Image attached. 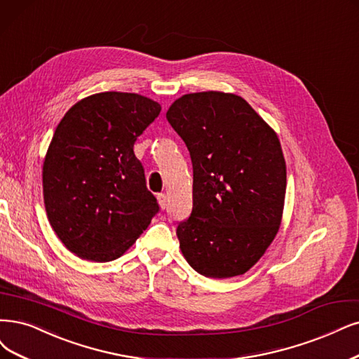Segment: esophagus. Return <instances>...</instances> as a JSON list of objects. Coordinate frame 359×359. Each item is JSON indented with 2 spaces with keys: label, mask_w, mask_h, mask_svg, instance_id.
I'll use <instances>...</instances> for the list:
<instances>
[{
  "label": "esophagus",
  "mask_w": 359,
  "mask_h": 359,
  "mask_svg": "<svg viewBox=\"0 0 359 359\" xmlns=\"http://www.w3.org/2000/svg\"><path fill=\"white\" fill-rule=\"evenodd\" d=\"M158 203H159V205H161V208L164 210L167 207V204H168L167 195L165 194H158Z\"/></svg>",
  "instance_id": "esophagus-1"
}]
</instances>
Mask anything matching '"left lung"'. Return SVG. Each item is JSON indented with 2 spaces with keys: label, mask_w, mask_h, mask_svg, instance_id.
I'll return each mask as SVG.
<instances>
[{
  "label": "left lung",
  "mask_w": 359,
  "mask_h": 359,
  "mask_svg": "<svg viewBox=\"0 0 359 359\" xmlns=\"http://www.w3.org/2000/svg\"><path fill=\"white\" fill-rule=\"evenodd\" d=\"M194 170L192 213L180 250L208 278L245 273L280 229L287 170L276 133L240 96L191 93L167 111Z\"/></svg>",
  "instance_id": "8db88e82"
}]
</instances>
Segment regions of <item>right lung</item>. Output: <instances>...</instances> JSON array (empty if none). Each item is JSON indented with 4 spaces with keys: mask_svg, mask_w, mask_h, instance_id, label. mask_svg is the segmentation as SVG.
<instances>
[{
    "mask_svg": "<svg viewBox=\"0 0 359 359\" xmlns=\"http://www.w3.org/2000/svg\"><path fill=\"white\" fill-rule=\"evenodd\" d=\"M161 112L135 93L104 91L75 103L56 127L43 167L51 228L78 257L111 262L159 211L133 146Z\"/></svg>",
    "mask_w": 359,
    "mask_h": 359,
    "instance_id": "right-lung-1",
    "label": "right lung"
}]
</instances>
